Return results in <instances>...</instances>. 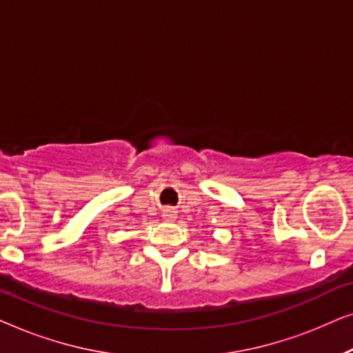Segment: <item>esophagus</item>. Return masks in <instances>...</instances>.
I'll return each instance as SVG.
<instances>
[{"label":"esophagus","mask_w":353,"mask_h":353,"mask_svg":"<svg viewBox=\"0 0 353 353\" xmlns=\"http://www.w3.org/2000/svg\"><path fill=\"white\" fill-rule=\"evenodd\" d=\"M163 219H165V220H175L176 219V210H173L172 207H165V209H163Z\"/></svg>","instance_id":"1"}]
</instances>
